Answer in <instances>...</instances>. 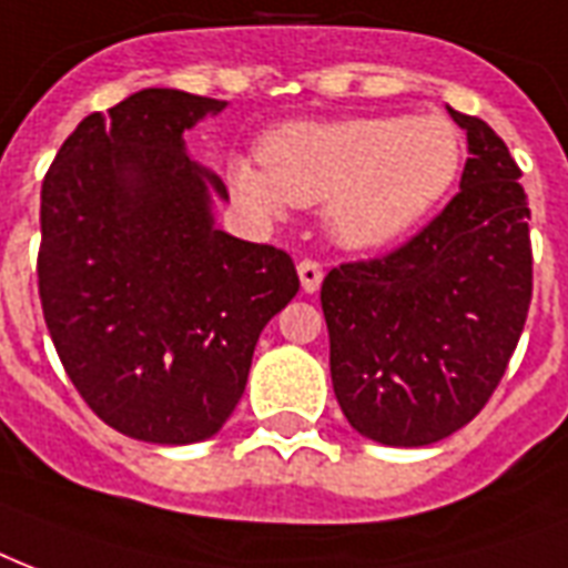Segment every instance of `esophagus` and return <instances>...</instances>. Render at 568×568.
Here are the masks:
<instances>
[{"label":"esophagus","instance_id":"esophagus-1","mask_svg":"<svg viewBox=\"0 0 568 568\" xmlns=\"http://www.w3.org/2000/svg\"><path fill=\"white\" fill-rule=\"evenodd\" d=\"M298 278H302L305 293H316L320 284H323V263L314 261V257H305V261L298 263Z\"/></svg>","mask_w":568,"mask_h":568}]
</instances>
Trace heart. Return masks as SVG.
I'll return each instance as SVG.
<instances>
[{"instance_id":"1","label":"heart","mask_w":568,"mask_h":568,"mask_svg":"<svg viewBox=\"0 0 568 568\" xmlns=\"http://www.w3.org/2000/svg\"><path fill=\"white\" fill-rule=\"evenodd\" d=\"M263 165L234 160L240 204L278 219L290 204H325L328 231L349 248L388 245L415 231L459 174L463 144L442 115L296 121L263 135Z\"/></svg>"}]
</instances>
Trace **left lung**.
<instances>
[{
	"instance_id": "obj_1",
	"label": "left lung",
	"mask_w": 568,
	"mask_h": 568,
	"mask_svg": "<svg viewBox=\"0 0 568 568\" xmlns=\"http://www.w3.org/2000/svg\"><path fill=\"white\" fill-rule=\"evenodd\" d=\"M468 133L459 192L394 252L323 281L334 397L373 442L424 447L480 415L507 373L534 296L521 169L486 121Z\"/></svg>"
}]
</instances>
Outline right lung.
<instances>
[{"instance_id":"1","label":"right lung","mask_w":568,"mask_h":568,"mask_svg":"<svg viewBox=\"0 0 568 568\" xmlns=\"http://www.w3.org/2000/svg\"><path fill=\"white\" fill-rule=\"evenodd\" d=\"M222 109L144 88L91 112L43 178V320L79 397L139 442L219 433L263 325L298 293L287 252L213 227L206 189H227L183 153V130Z\"/></svg>"}]
</instances>
